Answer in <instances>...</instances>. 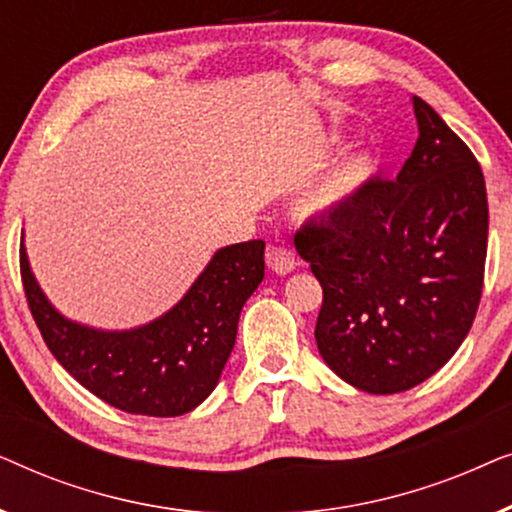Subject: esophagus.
<instances>
[{
    "mask_svg": "<svg viewBox=\"0 0 512 512\" xmlns=\"http://www.w3.org/2000/svg\"><path fill=\"white\" fill-rule=\"evenodd\" d=\"M265 261H268V268L277 272V275H289L298 265L296 254L286 247H270L268 254H265Z\"/></svg>",
    "mask_w": 512,
    "mask_h": 512,
    "instance_id": "1",
    "label": "esophagus"
}]
</instances>
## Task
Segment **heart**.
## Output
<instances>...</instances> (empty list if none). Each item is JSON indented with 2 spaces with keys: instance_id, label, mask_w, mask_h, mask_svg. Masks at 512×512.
Returning <instances> with one entry per match:
<instances>
[{
  "instance_id": "1",
  "label": "heart",
  "mask_w": 512,
  "mask_h": 512,
  "mask_svg": "<svg viewBox=\"0 0 512 512\" xmlns=\"http://www.w3.org/2000/svg\"><path fill=\"white\" fill-rule=\"evenodd\" d=\"M370 172H373V163L366 153H349L342 160H338L331 170L324 174L319 181L317 191H314V207L319 212H338V209L347 207L359 191L366 184Z\"/></svg>"
}]
</instances>
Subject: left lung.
<instances>
[{
    "label": "left lung",
    "instance_id": "obj_1",
    "mask_svg": "<svg viewBox=\"0 0 512 512\" xmlns=\"http://www.w3.org/2000/svg\"><path fill=\"white\" fill-rule=\"evenodd\" d=\"M412 107L419 137L398 177L366 181L293 240L324 289L321 359L368 394L408 391L443 368L471 331L485 279L478 160L422 97Z\"/></svg>",
    "mask_w": 512,
    "mask_h": 512
}]
</instances>
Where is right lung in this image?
Returning a JSON list of instances; mask_svg holds the SVG:
<instances>
[{
  "label": "right lung",
  "instance_id": "1",
  "mask_svg": "<svg viewBox=\"0 0 512 512\" xmlns=\"http://www.w3.org/2000/svg\"><path fill=\"white\" fill-rule=\"evenodd\" d=\"M263 251V240L219 249L172 310L128 331H102L55 310L23 240L20 275L41 338L76 382L130 415L179 417L219 384L242 307L263 282Z\"/></svg>",
  "mask_w": 512,
  "mask_h": 512
}]
</instances>
